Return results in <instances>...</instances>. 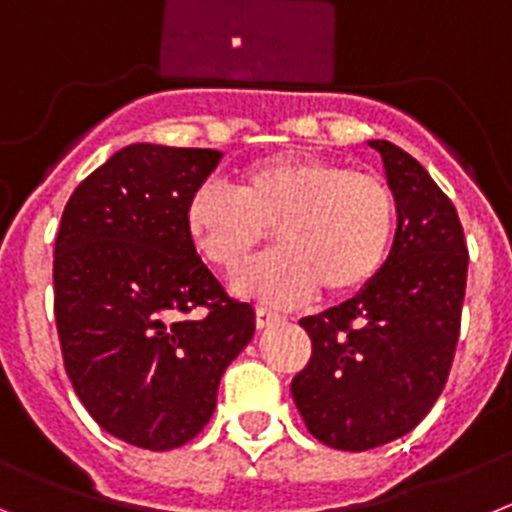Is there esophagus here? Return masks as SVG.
I'll use <instances>...</instances> for the list:
<instances>
[{
  "instance_id": "34e87169",
  "label": "esophagus",
  "mask_w": 512,
  "mask_h": 512,
  "mask_svg": "<svg viewBox=\"0 0 512 512\" xmlns=\"http://www.w3.org/2000/svg\"><path fill=\"white\" fill-rule=\"evenodd\" d=\"M275 321H280L278 313L270 311V308L257 306V311H255V324H257V329H267V326L275 324Z\"/></svg>"
}]
</instances>
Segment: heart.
I'll return each mask as SVG.
<instances>
[{
  "instance_id": "1",
  "label": "heart",
  "mask_w": 512,
  "mask_h": 512,
  "mask_svg": "<svg viewBox=\"0 0 512 512\" xmlns=\"http://www.w3.org/2000/svg\"><path fill=\"white\" fill-rule=\"evenodd\" d=\"M275 229L280 252L252 267L239 290L296 306L321 288L326 298L365 290L388 262L398 201L372 170L316 155L257 158L232 188L201 183L186 204V234L211 267L239 275Z\"/></svg>"
}]
</instances>
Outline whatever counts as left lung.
<instances>
[{
  "mask_svg": "<svg viewBox=\"0 0 512 512\" xmlns=\"http://www.w3.org/2000/svg\"><path fill=\"white\" fill-rule=\"evenodd\" d=\"M398 201V229L375 280L342 306L306 316L311 359L290 393L321 444L367 451L423 421L449 377L467 288L457 209L416 158L372 140Z\"/></svg>",
  "mask_w": 512,
  "mask_h": 512,
  "instance_id": "8db88e82",
  "label": "left lung"
}]
</instances>
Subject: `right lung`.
Masks as SVG:
<instances>
[{
    "instance_id": "1",
    "label": "right lung",
    "mask_w": 512,
    "mask_h": 512,
    "mask_svg": "<svg viewBox=\"0 0 512 512\" xmlns=\"http://www.w3.org/2000/svg\"><path fill=\"white\" fill-rule=\"evenodd\" d=\"M219 150L130 145L78 183L53 252L63 365L104 431L150 451L204 431L224 370L255 334L186 234Z\"/></svg>"
}]
</instances>
